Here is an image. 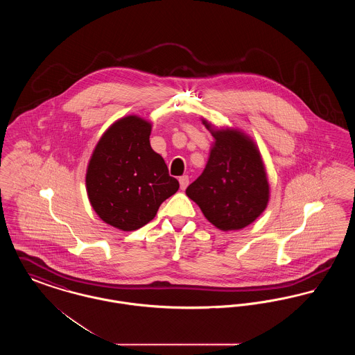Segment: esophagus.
Masks as SVG:
<instances>
[{"label": "esophagus", "mask_w": 355, "mask_h": 355, "mask_svg": "<svg viewBox=\"0 0 355 355\" xmlns=\"http://www.w3.org/2000/svg\"><path fill=\"white\" fill-rule=\"evenodd\" d=\"M187 185H189V177H187V175L180 177V186H181V189L185 190Z\"/></svg>", "instance_id": "obj_1"}]
</instances>
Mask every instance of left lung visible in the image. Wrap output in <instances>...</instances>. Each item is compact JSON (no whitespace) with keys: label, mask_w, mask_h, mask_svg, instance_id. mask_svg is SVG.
I'll list each match as a JSON object with an SVG mask.
<instances>
[{"label":"left lung","mask_w":355,"mask_h":355,"mask_svg":"<svg viewBox=\"0 0 355 355\" xmlns=\"http://www.w3.org/2000/svg\"><path fill=\"white\" fill-rule=\"evenodd\" d=\"M203 125L214 137L202 174L186 189V196L217 229L239 230L266 209L270 186L261 153L242 130Z\"/></svg>","instance_id":"obj_1"}]
</instances>
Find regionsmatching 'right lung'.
I'll return each instance as SVG.
<instances>
[{
  "label": "right lung",
  "mask_w": 355,
  "mask_h": 355,
  "mask_svg": "<svg viewBox=\"0 0 355 355\" xmlns=\"http://www.w3.org/2000/svg\"><path fill=\"white\" fill-rule=\"evenodd\" d=\"M152 122L138 116L117 119L102 135L86 170L92 207L105 223L133 232L149 223L180 184L150 146Z\"/></svg>",
  "instance_id": "obj_1"
}]
</instances>
